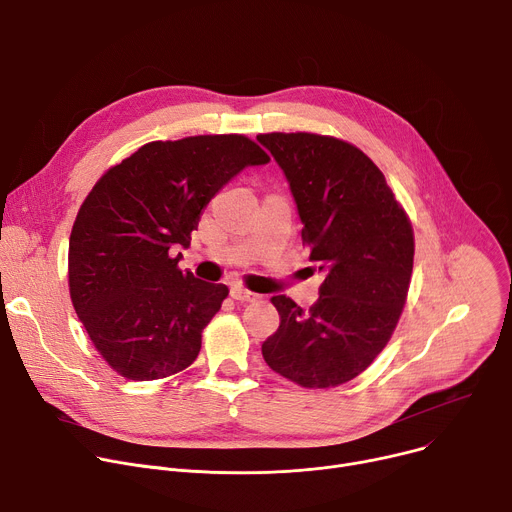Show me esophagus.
<instances>
[{"label":"esophagus","instance_id":"obj_1","mask_svg":"<svg viewBox=\"0 0 512 512\" xmlns=\"http://www.w3.org/2000/svg\"><path fill=\"white\" fill-rule=\"evenodd\" d=\"M230 296H232L234 300H238V302H255V300L261 298L259 294H255V292H251V290H247V288H243V286H232V288H230Z\"/></svg>","mask_w":512,"mask_h":512}]
</instances>
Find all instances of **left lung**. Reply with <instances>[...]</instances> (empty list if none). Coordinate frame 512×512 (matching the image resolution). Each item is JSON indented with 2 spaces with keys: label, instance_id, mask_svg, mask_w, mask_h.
I'll use <instances>...</instances> for the list:
<instances>
[{
  "label": "left lung",
  "instance_id": "8db88e82",
  "mask_svg": "<svg viewBox=\"0 0 512 512\" xmlns=\"http://www.w3.org/2000/svg\"><path fill=\"white\" fill-rule=\"evenodd\" d=\"M290 183L302 243L325 276L309 311L271 302L280 327L261 354L306 389L352 381L391 339L410 290L414 230L385 175L356 146L317 133L257 135Z\"/></svg>",
  "mask_w": 512,
  "mask_h": 512
}]
</instances>
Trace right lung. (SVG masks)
<instances>
[{
  "label": "right lung",
  "instance_id": "1",
  "mask_svg": "<svg viewBox=\"0 0 512 512\" xmlns=\"http://www.w3.org/2000/svg\"><path fill=\"white\" fill-rule=\"evenodd\" d=\"M269 156L245 135L150 142L98 179L76 216L67 253L74 309L105 362L131 381L185 370L224 284L179 269L201 210L245 166Z\"/></svg>",
  "mask_w": 512,
  "mask_h": 512
}]
</instances>
